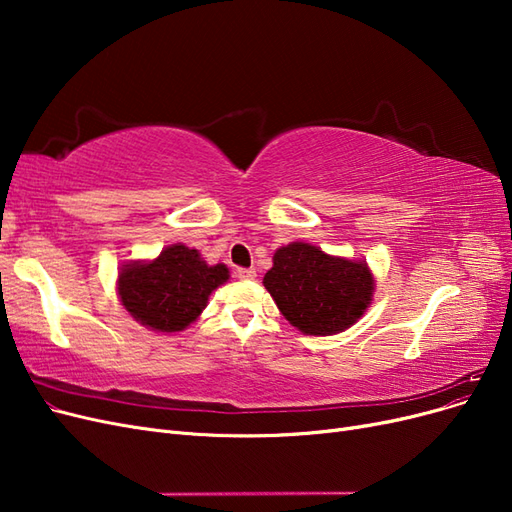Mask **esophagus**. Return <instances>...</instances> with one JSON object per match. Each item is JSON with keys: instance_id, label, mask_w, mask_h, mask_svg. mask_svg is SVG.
Wrapping results in <instances>:
<instances>
[{"instance_id": "obj_1", "label": "esophagus", "mask_w": 512, "mask_h": 512, "mask_svg": "<svg viewBox=\"0 0 512 512\" xmlns=\"http://www.w3.org/2000/svg\"><path fill=\"white\" fill-rule=\"evenodd\" d=\"M237 277L239 280H254L256 269H237Z\"/></svg>"}]
</instances>
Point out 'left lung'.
Wrapping results in <instances>:
<instances>
[{
  "label": "left lung",
  "mask_w": 512,
  "mask_h": 512,
  "mask_svg": "<svg viewBox=\"0 0 512 512\" xmlns=\"http://www.w3.org/2000/svg\"><path fill=\"white\" fill-rule=\"evenodd\" d=\"M262 284L284 318L307 335L348 329L374 294V277L365 262L327 256L309 243L280 247Z\"/></svg>",
  "instance_id": "left-lung-1"
}]
</instances>
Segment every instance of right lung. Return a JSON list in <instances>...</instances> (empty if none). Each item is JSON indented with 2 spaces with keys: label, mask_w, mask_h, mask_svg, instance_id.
Here are the masks:
<instances>
[{
  "label": "right lung",
  "mask_w": 512,
  "mask_h": 512,
  "mask_svg": "<svg viewBox=\"0 0 512 512\" xmlns=\"http://www.w3.org/2000/svg\"><path fill=\"white\" fill-rule=\"evenodd\" d=\"M228 280L224 265L209 267L196 250L170 245L153 262H132L119 273V297L145 327L183 331L203 312L209 294Z\"/></svg>",
  "instance_id": "add662e5"
}]
</instances>
